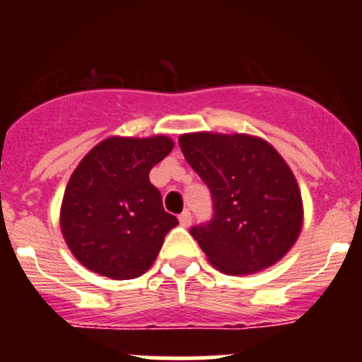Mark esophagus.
Segmentation results:
<instances>
[{
    "instance_id": "1",
    "label": "esophagus",
    "mask_w": 362,
    "mask_h": 362,
    "mask_svg": "<svg viewBox=\"0 0 362 362\" xmlns=\"http://www.w3.org/2000/svg\"><path fill=\"white\" fill-rule=\"evenodd\" d=\"M178 221H180V224L184 226V228H189V226L192 224V215H191V211H189V210L182 211L180 217H178Z\"/></svg>"
}]
</instances>
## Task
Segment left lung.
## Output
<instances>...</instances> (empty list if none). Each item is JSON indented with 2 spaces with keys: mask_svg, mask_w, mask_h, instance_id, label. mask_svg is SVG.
<instances>
[{
  "mask_svg": "<svg viewBox=\"0 0 362 362\" xmlns=\"http://www.w3.org/2000/svg\"><path fill=\"white\" fill-rule=\"evenodd\" d=\"M214 199V218L191 235L226 275H252L276 264L303 228V199L289 164L252 134L187 133L178 138Z\"/></svg>",
  "mask_w": 362,
  "mask_h": 362,
  "instance_id": "1",
  "label": "left lung"
}]
</instances>
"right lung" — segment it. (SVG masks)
<instances>
[{
    "label": "right lung",
    "mask_w": 362,
    "mask_h": 362,
    "mask_svg": "<svg viewBox=\"0 0 362 362\" xmlns=\"http://www.w3.org/2000/svg\"><path fill=\"white\" fill-rule=\"evenodd\" d=\"M173 145L166 134L110 136L80 160L59 214L64 242L80 264L113 280L151 269L164 236L178 226L148 180Z\"/></svg>",
    "instance_id": "1"
}]
</instances>
